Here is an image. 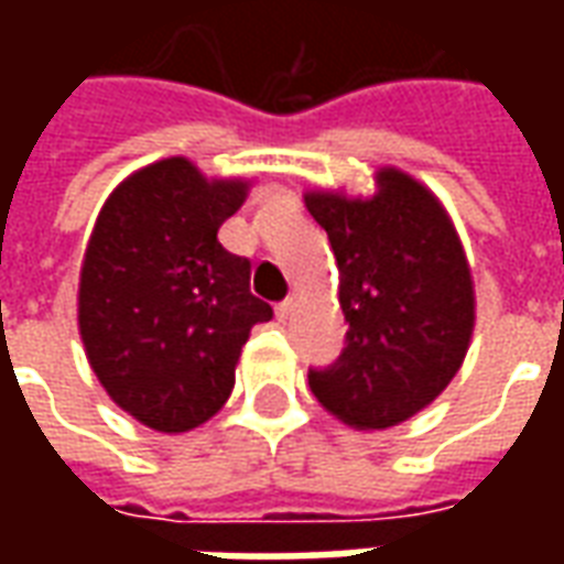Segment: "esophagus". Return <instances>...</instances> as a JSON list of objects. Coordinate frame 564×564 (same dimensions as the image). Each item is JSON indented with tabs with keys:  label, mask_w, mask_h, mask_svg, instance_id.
Wrapping results in <instances>:
<instances>
[{
	"label": "esophagus",
	"mask_w": 564,
	"mask_h": 564,
	"mask_svg": "<svg viewBox=\"0 0 564 564\" xmlns=\"http://www.w3.org/2000/svg\"><path fill=\"white\" fill-rule=\"evenodd\" d=\"M293 311H295V295H290V299H283L281 305H278V317L290 319L293 317Z\"/></svg>",
	"instance_id": "obj_1"
}]
</instances>
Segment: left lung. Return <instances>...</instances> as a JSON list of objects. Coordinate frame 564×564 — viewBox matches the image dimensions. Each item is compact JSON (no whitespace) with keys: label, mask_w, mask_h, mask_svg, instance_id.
<instances>
[{"label":"left lung","mask_w":564,"mask_h":564,"mask_svg":"<svg viewBox=\"0 0 564 564\" xmlns=\"http://www.w3.org/2000/svg\"><path fill=\"white\" fill-rule=\"evenodd\" d=\"M329 235L347 338L338 362L307 383L335 420L383 432L435 402L465 362L477 319L474 278L441 198L395 165L375 196L307 189Z\"/></svg>","instance_id":"8db88e82"}]
</instances>
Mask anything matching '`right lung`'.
<instances>
[{"label": "right lung", "mask_w": 564, "mask_h": 564, "mask_svg": "<svg viewBox=\"0 0 564 564\" xmlns=\"http://www.w3.org/2000/svg\"><path fill=\"white\" fill-rule=\"evenodd\" d=\"M247 177H208L186 156L132 172L105 198L84 250L78 332L108 399L141 425L181 435L208 423L271 305L250 262L217 241Z\"/></svg>", "instance_id": "1"}]
</instances>
